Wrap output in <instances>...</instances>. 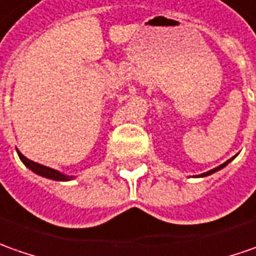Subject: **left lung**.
<instances>
[{"mask_svg":"<svg viewBox=\"0 0 256 256\" xmlns=\"http://www.w3.org/2000/svg\"><path fill=\"white\" fill-rule=\"evenodd\" d=\"M231 160H234V157H232V158H230V160H226V162H225L224 164H221V166H218V167H216V168H212V170H210V172H202V174H200L198 177H206V176H210V174H212V172H218V170H221V168H224L225 166L230 163Z\"/></svg>","mask_w":256,"mask_h":256,"instance_id":"obj_1","label":"left lung"}]
</instances>
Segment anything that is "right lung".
<instances>
[{
    "label": "right lung",
    "instance_id": "1",
    "mask_svg": "<svg viewBox=\"0 0 256 256\" xmlns=\"http://www.w3.org/2000/svg\"><path fill=\"white\" fill-rule=\"evenodd\" d=\"M16 153L20 156V158H21V162H22L30 170L35 172V174H38V176H42V177H46V178H50V180H55V181H69L74 178V176H66V174H62V172H59L58 170H54V168H50V167H46V166H42L40 163H35V162H32L30 158H26L22 153H20L18 150H16Z\"/></svg>",
    "mask_w": 256,
    "mask_h": 256
}]
</instances>
